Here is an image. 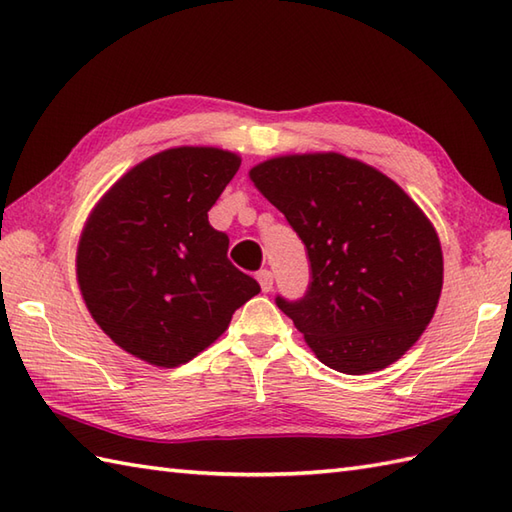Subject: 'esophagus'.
Here are the masks:
<instances>
[{
  "label": "esophagus",
  "instance_id": "1",
  "mask_svg": "<svg viewBox=\"0 0 512 512\" xmlns=\"http://www.w3.org/2000/svg\"><path fill=\"white\" fill-rule=\"evenodd\" d=\"M257 281H259V286H262V292L273 290V273H270V270H259Z\"/></svg>",
  "mask_w": 512,
  "mask_h": 512
}]
</instances>
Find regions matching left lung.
I'll return each mask as SVG.
<instances>
[{"mask_svg":"<svg viewBox=\"0 0 512 512\" xmlns=\"http://www.w3.org/2000/svg\"><path fill=\"white\" fill-rule=\"evenodd\" d=\"M306 244V297L279 310L336 372L396 363L438 308L444 262L436 228L385 173L334 151L290 154L248 171Z\"/></svg>","mask_w":512,"mask_h":512,"instance_id":"left-lung-1","label":"left lung"}]
</instances>
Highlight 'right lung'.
Segmentation results:
<instances>
[{
	"label": "right lung",
	"mask_w": 512,
	"mask_h": 512,
	"mask_svg": "<svg viewBox=\"0 0 512 512\" xmlns=\"http://www.w3.org/2000/svg\"><path fill=\"white\" fill-rule=\"evenodd\" d=\"M242 158L173 147L129 169L96 202L76 248L92 319L140 361L178 367L226 332L259 284L228 262L209 211Z\"/></svg>",
	"instance_id": "add662e5"
}]
</instances>
